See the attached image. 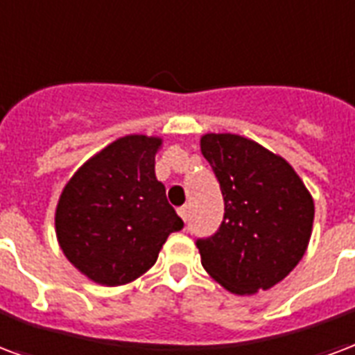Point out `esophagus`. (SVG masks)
<instances>
[{
    "mask_svg": "<svg viewBox=\"0 0 355 355\" xmlns=\"http://www.w3.org/2000/svg\"><path fill=\"white\" fill-rule=\"evenodd\" d=\"M178 216L182 218L184 222L188 220V207H186V205H184V207H180V209H178Z\"/></svg>",
    "mask_w": 355,
    "mask_h": 355,
    "instance_id": "obj_1",
    "label": "esophagus"
}]
</instances>
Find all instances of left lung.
<instances>
[{
  "mask_svg": "<svg viewBox=\"0 0 355 355\" xmlns=\"http://www.w3.org/2000/svg\"><path fill=\"white\" fill-rule=\"evenodd\" d=\"M201 152L225 205L220 230L196 243L205 271L237 295L269 290L306 252L311 191L284 157L235 133H207Z\"/></svg>",
  "mask_w": 355,
  "mask_h": 355,
  "instance_id": "8db88e82",
  "label": "left lung"
}]
</instances>
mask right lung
<instances>
[{
  "label": "right lung",
  "mask_w": 355,
  "mask_h": 355,
  "mask_svg": "<svg viewBox=\"0 0 355 355\" xmlns=\"http://www.w3.org/2000/svg\"><path fill=\"white\" fill-rule=\"evenodd\" d=\"M162 139L125 135L92 156L65 184L56 237L65 258L101 286H122L156 263L173 231L184 227L156 178Z\"/></svg>",
  "instance_id": "1"
}]
</instances>
